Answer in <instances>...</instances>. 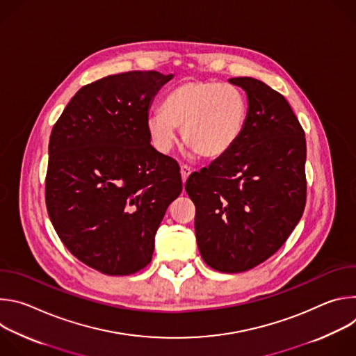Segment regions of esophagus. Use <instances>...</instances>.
Instances as JSON below:
<instances>
[{"instance_id": "obj_1", "label": "esophagus", "mask_w": 356, "mask_h": 356, "mask_svg": "<svg viewBox=\"0 0 356 356\" xmlns=\"http://www.w3.org/2000/svg\"><path fill=\"white\" fill-rule=\"evenodd\" d=\"M190 173H191V170H190L188 166H186V165H181V166H180V175H181L183 183H186V180H187V177L190 176Z\"/></svg>"}]
</instances>
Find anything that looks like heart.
Listing matches in <instances>:
<instances>
[{
    "label": "heart",
    "mask_w": 356,
    "mask_h": 356,
    "mask_svg": "<svg viewBox=\"0 0 356 356\" xmlns=\"http://www.w3.org/2000/svg\"><path fill=\"white\" fill-rule=\"evenodd\" d=\"M248 118L242 91L216 80H186L176 86L163 110L147 115L146 127L155 147L168 154L181 129L184 143L204 159H218L241 138Z\"/></svg>",
    "instance_id": "1"
}]
</instances>
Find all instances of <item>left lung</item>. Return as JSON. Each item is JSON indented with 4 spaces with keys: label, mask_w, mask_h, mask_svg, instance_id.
<instances>
[{
    "label": "left lung",
    "mask_w": 356,
    "mask_h": 356,
    "mask_svg": "<svg viewBox=\"0 0 356 356\" xmlns=\"http://www.w3.org/2000/svg\"><path fill=\"white\" fill-rule=\"evenodd\" d=\"M248 97L245 129L224 156L194 172L186 191L195 206L204 262L239 273L270 258L306 207V138L287 99L252 77H234Z\"/></svg>",
    "instance_id": "left-lung-1"
}]
</instances>
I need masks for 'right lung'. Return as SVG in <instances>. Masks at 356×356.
<instances>
[{
    "mask_svg": "<svg viewBox=\"0 0 356 356\" xmlns=\"http://www.w3.org/2000/svg\"><path fill=\"white\" fill-rule=\"evenodd\" d=\"M173 79L127 72L81 87L49 140L44 198L60 241L110 276L143 269L155 234L183 188L177 162L150 145L152 99Z\"/></svg>",
    "mask_w": 356,
    "mask_h": 356,
    "instance_id": "add662e5",
    "label": "right lung"
}]
</instances>
